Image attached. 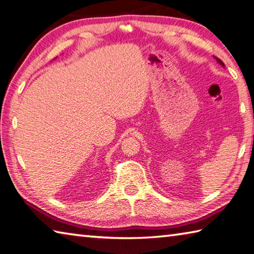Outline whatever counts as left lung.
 Returning a JSON list of instances; mask_svg holds the SVG:
<instances>
[{"label":"left lung","mask_w":254,"mask_h":254,"mask_svg":"<svg viewBox=\"0 0 254 254\" xmlns=\"http://www.w3.org/2000/svg\"><path fill=\"white\" fill-rule=\"evenodd\" d=\"M216 60H217V61H218V62H219V64H222V65H225V64H224V62H222V61H221V60H220V59H218V58H216Z\"/></svg>","instance_id":"1"}]
</instances>
